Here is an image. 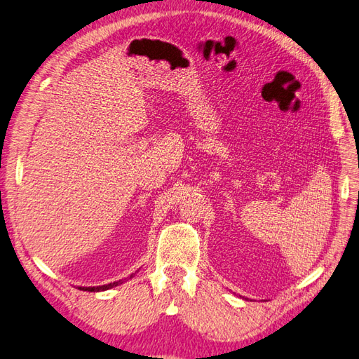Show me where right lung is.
<instances>
[{
  "label": "right lung",
  "mask_w": 359,
  "mask_h": 359,
  "mask_svg": "<svg viewBox=\"0 0 359 359\" xmlns=\"http://www.w3.org/2000/svg\"><path fill=\"white\" fill-rule=\"evenodd\" d=\"M133 276H130V278H132ZM123 283V280H119V281H114V283H109V285H103V286H95V287H78V289H81V290H86V292H100V290H107V289H111V287H115V286H118V285H121Z\"/></svg>",
  "instance_id": "obj_1"
}]
</instances>
